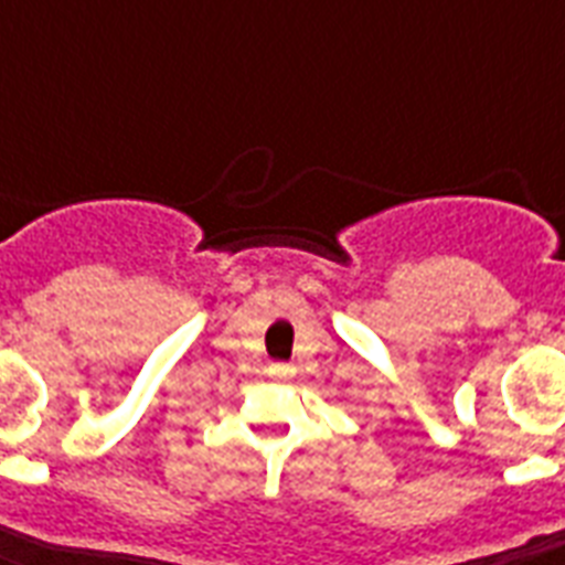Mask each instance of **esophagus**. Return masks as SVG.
Masks as SVG:
<instances>
[{
    "label": "esophagus",
    "mask_w": 565,
    "mask_h": 565,
    "mask_svg": "<svg viewBox=\"0 0 565 565\" xmlns=\"http://www.w3.org/2000/svg\"><path fill=\"white\" fill-rule=\"evenodd\" d=\"M269 377H275V381H290L292 375H296V366L292 363H269Z\"/></svg>",
    "instance_id": "esophagus-1"
}]
</instances>
